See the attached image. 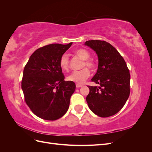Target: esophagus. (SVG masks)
Listing matches in <instances>:
<instances>
[{
    "label": "esophagus",
    "mask_w": 152,
    "mask_h": 152,
    "mask_svg": "<svg viewBox=\"0 0 152 152\" xmlns=\"http://www.w3.org/2000/svg\"><path fill=\"white\" fill-rule=\"evenodd\" d=\"M82 86L81 84H76V87L77 88H79V87H81Z\"/></svg>",
    "instance_id": "obj_1"
}]
</instances>
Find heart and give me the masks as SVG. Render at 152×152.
<instances>
[{"instance_id":"heart-1","label":"heart","mask_w":152,"mask_h":152,"mask_svg":"<svg viewBox=\"0 0 152 152\" xmlns=\"http://www.w3.org/2000/svg\"><path fill=\"white\" fill-rule=\"evenodd\" d=\"M74 54L84 60L82 66H87L91 69H94L96 66L95 63L89 59L90 54L87 50L84 49H79L75 50ZM59 66L63 70H68L70 66L69 58L66 54H63L59 60ZM90 75V72L88 68H84L79 71H75L72 72L67 77V79L70 81L75 82L77 84H83L85 80Z\"/></svg>"}]
</instances>
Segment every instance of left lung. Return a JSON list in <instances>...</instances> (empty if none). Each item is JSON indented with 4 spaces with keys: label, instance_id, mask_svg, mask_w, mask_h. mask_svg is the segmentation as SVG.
I'll return each mask as SVG.
<instances>
[{
    "label": "left lung",
    "instance_id": "1",
    "mask_svg": "<svg viewBox=\"0 0 152 152\" xmlns=\"http://www.w3.org/2000/svg\"><path fill=\"white\" fill-rule=\"evenodd\" d=\"M98 58V70L91 80L99 85L88 86L86 101L90 110L101 117L116 114L122 108L130 94V73L117 50L103 40L86 41Z\"/></svg>",
    "mask_w": 152,
    "mask_h": 152
}]
</instances>
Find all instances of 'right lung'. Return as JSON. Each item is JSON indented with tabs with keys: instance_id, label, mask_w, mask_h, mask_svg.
Here are the masks:
<instances>
[{
	"instance_id": "right-lung-1",
	"label": "right lung",
	"mask_w": 152,
	"mask_h": 152,
	"mask_svg": "<svg viewBox=\"0 0 152 152\" xmlns=\"http://www.w3.org/2000/svg\"><path fill=\"white\" fill-rule=\"evenodd\" d=\"M72 42L37 49L25 66L21 82L25 102L35 115L55 121L66 113L75 84L65 81L59 60Z\"/></svg>"
}]
</instances>
